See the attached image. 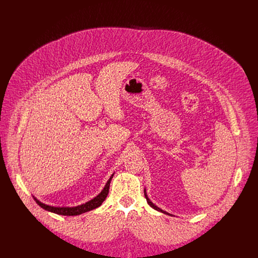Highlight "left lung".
I'll list each match as a JSON object with an SVG mask.
<instances>
[{
	"mask_svg": "<svg viewBox=\"0 0 258 258\" xmlns=\"http://www.w3.org/2000/svg\"><path fill=\"white\" fill-rule=\"evenodd\" d=\"M145 197H146V200H147V202H148V204H149V205H150L152 208H154V209H155V210H157V211H161V212H163V213H165V214H168L166 211H163V210H161L160 208H158L157 206H155V205H154V204H153V203H152V202L149 200L148 196L146 195V192H145Z\"/></svg>",
	"mask_w": 258,
	"mask_h": 258,
	"instance_id": "left-lung-1",
	"label": "left lung"
}]
</instances>
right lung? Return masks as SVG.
<instances>
[{"label": "right lung", "instance_id": "1", "mask_svg": "<svg viewBox=\"0 0 258 258\" xmlns=\"http://www.w3.org/2000/svg\"><path fill=\"white\" fill-rule=\"evenodd\" d=\"M112 177H113V174L111 175V177L108 179V181H107V183L105 185L103 191L97 197H95L93 200L87 202L86 204H83V205H80V206H76V207H54V206L46 205V204L40 202L39 200H36L35 198H34V200L42 208H44L45 210L51 211L53 213H56V214H59V215H69V216L70 215H79V214L91 211V210L99 207L104 202V200L106 199V197H107V195L109 193L110 182H111Z\"/></svg>", "mask_w": 258, "mask_h": 258}]
</instances>
